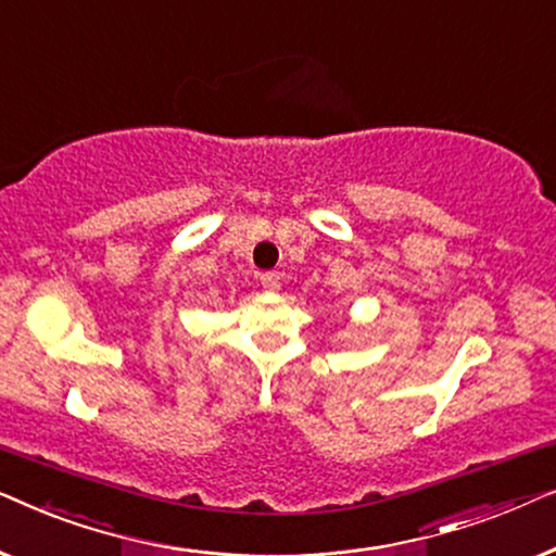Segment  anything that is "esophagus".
Listing matches in <instances>:
<instances>
[{"label": "esophagus", "instance_id": "1", "mask_svg": "<svg viewBox=\"0 0 556 556\" xmlns=\"http://www.w3.org/2000/svg\"><path fill=\"white\" fill-rule=\"evenodd\" d=\"M261 286L265 288V291H278L280 288V278H278V273H263L261 276Z\"/></svg>", "mask_w": 556, "mask_h": 556}]
</instances>
